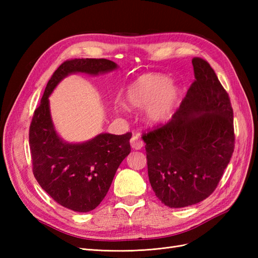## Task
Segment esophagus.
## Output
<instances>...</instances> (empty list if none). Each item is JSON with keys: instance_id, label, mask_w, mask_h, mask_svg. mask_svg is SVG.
Masks as SVG:
<instances>
[{"instance_id": "esophagus-1", "label": "esophagus", "mask_w": 258, "mask_h": 258, "mask_svg": "<svg viewBox=\"0 0 258 258\" xmlns=\"http://www.w3.org/2000/svg\"><path fill=\"white\" fill-rule=\"evenodd\" d=\"M130 143H131V147L134 148V150H141V148H142L143 145H144L143 140L141 139V137H140L139 134L135 135L134 137L131 138Z\"/></svg>"}]
</instances>
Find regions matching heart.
Segmentation results:
<instances>
[{"mask_svg": "<svg viewBox=\"0 0 258 258\" xmlns=\"http://www.w3.org/2000/svg\"><path fill=\"white\" fill-rule=\"evenodd\" d=\"M178 89L165 75L148 73L131 83L124 92L128 107H144L145 119L158 123L167 119L176 104Z\"/></svg>", "mask_w": 258, "mask_h": 258, "instance_id": "1", "label": "heart"}]
</instances>
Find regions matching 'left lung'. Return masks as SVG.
Segmentation results:
<instances>
[{"label": "left lung", "mask_w": 258, "mask_h": 258, "mask_svg": "<svg viewBox=\"0 0 258 258\" xmlns=\"http://www.w3.org/2000/svg\"><path fill=\"white\" fill-rule=\"evenodd\" d=\"M191 62L196 80L172 118L142 136L152 188L174 209L208 198L235 148L228 93L206 60L196 57Z\"/></svg>", "instance_id": "1"}]
</instances>
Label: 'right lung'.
<instances>
[{"instance_id":"obj_1","label":"right lung","mask_w":258,"mask_h":258,"mask_svg":"<svg viewBox=\"0 0 258 258\" xmlns=\"http://www.w3.org/2000/svg\"><path fill=\"white\" fill-rule=\"evenodd\" d=\"M116 69L115 62L107 59L64 61L48 81L30 124L29 142L36 181L54 201L75 212H89L104 199L117 169L131 151V134H100L84 143H68L54 130L48 98L69 74L98 75Z\"/></svg>"}]
</instances>
